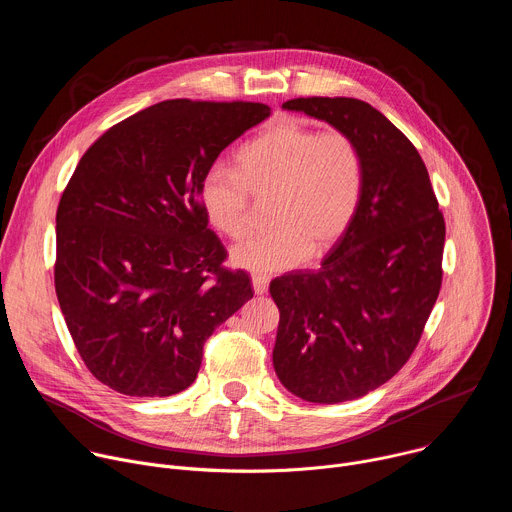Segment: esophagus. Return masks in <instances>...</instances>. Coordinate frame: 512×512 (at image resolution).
<instances>
[{
  "instance_id": "obj_1",
  "label": "esophagus",
  "mask_w": 512,
  "mask_h": 512,
  "mask_svg": "<svg viewBox=\"0 0 512 512\" xmlns=\"http://www.w3.org/2000/svg\"><path fill=\"white\" fill-rule=\"evenodd\" d=\"M253 289H255V294L257 296H263V294H267V287H269V279L265 277V275H253Z\"/></svg>"
}]
</instances>
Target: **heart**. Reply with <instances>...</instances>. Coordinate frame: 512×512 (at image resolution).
I'll return each mask as SVG.
<instances>
[{
    "label": "heart",
    "mask_w": 512,
    "mask_h": 512,
    "mask_svg": "<svg viewBox=\"0 0 512 512\" xmlns=\"http://www.w3.org/2000/svg\"><path fill=\"white\" fill-rule=\"evenodd\" d=\"M362 192L358 141L298 121L265 129L239 150L237 170L214 164L200 182L208 223L233 241L253 231L255 198H273V229L233 251V261L253 273L285 271L332 251L352 227Z\"/></svg>",
    "instance_id": "1"
}]
</instances>
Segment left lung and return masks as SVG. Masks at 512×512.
Instances as JSON below:
<instances>
[{"mask_svg": "<svg viewBox=\"0 0 512 512\" xmlns=\"http://www.w3.org/2000/svg\"><path fill=\"white\" fill-rule=\"evenodd\" d=\"M304 111L350 133L364 156V192L322 269L275 277L273 367L312 403H342L395 377L417 348L442 287L446 221L415 145L352 97H300Z\"/></svg>", "mask_w": 512, "mask_h": 512, "instance_id": "1", "label": "left lung"}]
</instances>
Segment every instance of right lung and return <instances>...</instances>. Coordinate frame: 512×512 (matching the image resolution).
I'll list each match as a JSON object with an SVG mask.
<instances>
[{
	"mask_svg": "<svg viewBox=\"0 0 512 512\" xmlns=\"http://www.w3.org/2000/svg\"><path fill=\"white\" fill-rule=\"evenodd\" d=\"M271 115L251 101L172 99L109 127L56 210L54 287L91 375L129 397L190 387L206 338L253 298L208 229L200 182Z\"/></svg>",
	"mask_w": 512,
	"mask_h": 512,
	"instance_id": "right-lung-1",
	"label": "right lung"
}]
</instances>
